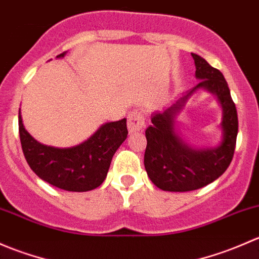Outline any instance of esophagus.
<instances>
[{
    "mask_svg": "<svg viewBox=\"0 0 259 259\" xmlns=\"http://www.w3.org/2000/svg\"><path fill=\"white\" fill-rule=\"evenodd\" d=\"M127 126H128L130 133H136L140 132L145 127V121H143V117L140 112L135 111L131 112L128 114V121H127Z\"/></svg>",
    "mask_w": 259,
    "mask_h": 259,
    "instance_id": "1",
    "label": "esophagus"
}]
</instances>
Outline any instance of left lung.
<instances>
[{
  "mask_svg": "<svg viewBox=\"0 0 259 259\" xmlns=\"http://www.w3.org/2000/svg\"><path fill=\"white\" fill-rule=\"evenodd\" d=\"M192 57L198 84L178 96L161 111L153 112L152 124L146 130L145 168L149 180L162 191L188 192L209 185L228 168L236 148L238 117L227 81L201 56L192 53ZM198 89L214 94L223 108L220 125L223 138L214 148L191 146L178 128V116Z\"/></svg>",
  "mask_w": 259,
  "mask_h": 259,
  "instance_id": "8db88e82",
  "label": "left lung"
}]
</instances>
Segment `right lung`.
I'll return each instance as SVG.
<instances>
[{
  "label": "right lung",
  "mask_w": 259,
  "mask_h": 259,
  "mask_svg": "<svg viewBox=\"0 0 259 259\" xmlns=\"http://www.w3.org/2000/svg\"><path fill=\"white\" fill-rule=\"evenodd\" d=\"M63 52L57 58L65 57ZM22 151L31 169L41 180L70 192H87L102 185L113 154L127 138V119L103 123L90 138L67 148L42 145L27 132L18 112Z\"/></svg>",
  "instance_id": "add662e5"
}]
</instances>
